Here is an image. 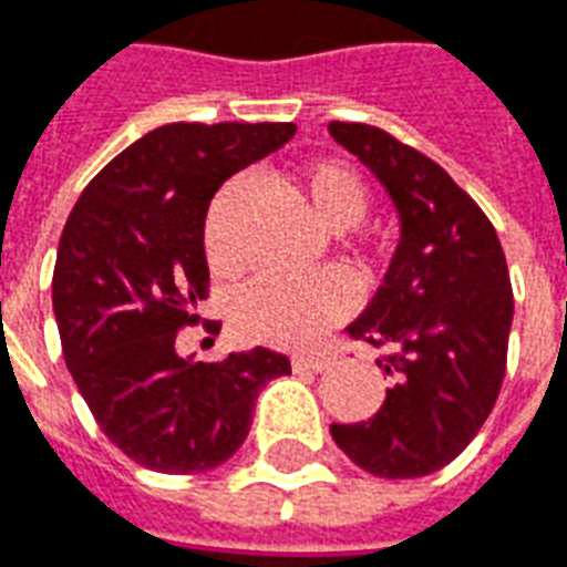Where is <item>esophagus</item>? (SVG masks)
<instances>
[{
  "mask_svg": "<svg viewBox=\"0 0 567 567\" xmlns=\"http://www.w3.org/2000/svg\"><path fill=\"white\" fill-rule=\"evenodd\" d=\"M292 368L322 373V370L331 368V355H326V352H299V355H292Z\"/></svg>",
  "mask_w": 567,
  "mask_h": 567,
  "instance_id": "esophagus-1",
  "label": "esophagus"
}]
</instances>
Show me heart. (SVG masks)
<instances>
[{"instance_id": "b5f03b06", "label": "heart", "mask_w": 567, "mask_h": 567, "mask_svg": "<svg viewBox=\"0 0 567 567\" xmlns=\"http://www.w3.org/2000/svg\"><path fill=\"white\" fill-rule=\"evenodd\" d=\"M289 190L296 194L305 212L329 233H347L364 224L370 212V194L364 178L343 161H310L289 173ZM224 190L206 220V257L208 266L220 278L236 271V257L224 241ZM359 262L377 259L382 254L380 241L359 238L349 245ZM355 305V292L338 271H319L305 280H254L236 301L233 326L245 340L266 347H308L317 338L347 317Z\"/></svg>"}]
</instances>
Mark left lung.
Masks as SVG:
<instances>
[{"instance_id": "obj_1", "label": "left lung", "mask_w": 567, "mask_h": 567, "mask_svg": "<svg viewBox=\"0 0 567 567\" xmlns=\"http://www.w3.org/2000/svg\"><path fill=\"white\" fill-rule=\"evenodd\" d=\"M331 137L380 178L400 215V245L349 338L385 349L391 380L377 415L331 424L349 461L380 478H421L461 454L499 398L514 317L508 262L478 203L445 169L361 122Z\"/></svg>"}]
</instances>
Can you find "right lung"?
Instances as JSON below:
<instances>
[{
  "label": "right lung",
  "instance_id": "obj_1",
  "mask_svg": "<svg viewBox=\"0 0 567 567\" xmlns=\"http://www.w3.org/2000/svg\"><path fill=\"white\" fill-rule=\"evenodd\" d=\"M292 134V122L155 127L68 215L53 268L62 355L106 440L146 470L197 475L229 461L248 440L262 385L292 370L266 347L220 361L176 352V334L197 326L208 299V203Z\"/></svg>",
  "mask_w": 567,
  "mask_h": 567
}]
</instances>
